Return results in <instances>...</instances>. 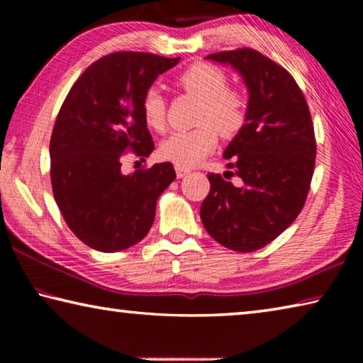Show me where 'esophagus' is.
Masks as SVG:
<instances>
[{
	"instance_id": "1",
	"label": "esophagus",
	"mask_w": 363,
	"mask_h": 363,
	"mask_svg": "<svg viewBox=\"0 0 363 363\" xmlns=\"http://www.w3.org/2000/svg\"><path fill=\"white\" fill-rule=\"evenodd\" d=\"M189 173L187 168H182V167H176V176L177 177H184Z\"/></svg>"
}]
</instances>
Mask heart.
Masks as SVG:
<instances>
[{
  "label": "heart",
  "mask_w": 363,
  "mask_h": 363,
  "mask_svg": "<svg viewBox=\"0 0 363 363\" xmlns=\"http://www.w3.org/2000/svg\"><path fill=\"white\" fill-rule=\"evenodd\" d=\"M177 84L201 99L199 113L200 126L192 131H177L160 144V157L176 167L192 168L218 144V131L232 138L242 130L247 120V101L240 91L227 88V75L223 69L195 62L179 77ZM140 113L150 130L162 133L167 128V104L157 88H150L140 101Z\"/></svg>",
  "instance_id": "heart-1"
}]
</instances>
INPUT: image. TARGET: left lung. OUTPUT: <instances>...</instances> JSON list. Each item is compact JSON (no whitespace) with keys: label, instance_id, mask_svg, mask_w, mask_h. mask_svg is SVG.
I'll use <instances>...</instances> for the list:
<instances>
[{"label":"left lung","instance_id":"8db88e82","mask_svg":"<svg viewBox=\"0 0 363 363\" xmlns=\"http://www.w3.org/2000/svg\"><path fill=\"white\" fill-rule=\"evenodd\" d=\"M248 88L247 120L224 158L235 186L210 173L200 208L206 232L223 247L247 253L275 240L303 210L315 167V134L303 91L284 67L251 48L214 52ZM224 174V176H225Z\"/></svg>","mask_w":363,"mask_h":363}]
</instances>
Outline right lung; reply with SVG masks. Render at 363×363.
<instances>
[{"label":"right lung","mask_w":363,"mask_h":363,"mask_svg":"<svg viewBox=\"0 0 363 363\" xmlns=\"http://www.w3.org/2000/svg\"><path fill=\"white\" fill-rule=\"evenodd\" d=\"M177 62L149 52L108 54L82 73L59 110L49 143L52 194L67 225L89 248L115 253L143 240L158 196L176 179L168 162L126 176L121 158L152 153L140 101Z\"/></svg>","instance_id":"obj_1"}]
</instances>
